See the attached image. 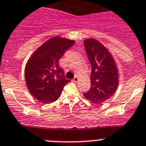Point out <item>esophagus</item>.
I'll return each mask as SVG.
<instances>
[{"instance_id": "esophagus-1", "label": "esophagus", "mask_w": 146, "mask_h": 146, "mask_svg": "<svg viewBox=\"0 0 146 146\" xmlns=\"http://www.w3.org/2000/svg\"><path fill=\"white\" fill-rule=\"evenodd\" d=\"M73 82H77L78 81V78L77 77V76H76V77H75L74 78H73Z\"/></svg>"}]
</instances>
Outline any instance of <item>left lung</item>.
<instances>
[{
    "label": "left lung",
    "mask_w": 146,
    "mask_h": 146,
    "mask_svg": "<svg viewBox=\"0 0 146 146\" xmlns=\"http://www.w3.org/2000/svg\"><path fill=\"white\" fill-rule=\"evenodd\" d=\"M84 45L92 71L90 90L83 95L99 104L109 99L117 90V69L111 54L99 41L90 38L84 40Z\"/></svg>",
    "instance_id": "obj_1"
}]
</instances>
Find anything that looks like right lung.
<instances>
[{
    "label": "right lung",
    "mask_w": 146,
    "mask_h": 146,
    "mask_svg": "<svg viewBox=\"0 0 146 146\" xmlns=\"http://www.w3.org/2000/svg\"><path fill=\"white\" fill-rule=\"evenodd\" d=\"M75 41L54 37L45 42L31 55L25 68V80L29 92L44 104L56 101L70 80L64 76L59 59Z\"/></svg>",
    "instance_id": "1"
}]
</instances>
